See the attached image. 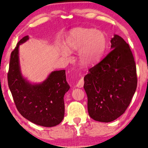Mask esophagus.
I'll use <instances>...</instances> for the list:
<instances>
[{"label": "esophagus", "instance_id": "obj_1", "mask_svg": "<svg viewBox=\"0 0 148 148\" xmlns=\"http://www.w3.org/2000/svg\"><path fill=\"white\" fill-rule=\"evenodd\" d=\"M84 79L83 78H80L77 83L76 86H77V87H78V88H82L84 86Z\"/></svg>", "mask_w": 148, "mask_h": 148}]
</instances>
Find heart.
Returning a JSON list of instances; mask_svg holds the SVG:
<instances>
[{
	"instance_id": "heart-1",
	"label": "heart",
	"mask_w": 148,
	"mask_h": 148,
	"mask_svg": "<svg viewBox=\"0 0 148 148\" xmlns=\"http://www.w3.org/2000/svg\"><path fill=\"white\" fill-rule=\"evenodd\" d=\"M69 50L77 51L80 62L89 66L98 62L104 53L107 39L103 32L88 28H78L71 30L65 40Z\"/></svg>"
}]
</instances>
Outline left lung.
<instances>
[{
  "instance_id": "left-lung-1",
  "label": "left lung",
  "mask_w": 148,
  "mask_h": 148,
  "mask_svg": "<svg viewBox=\"0 0 148 148\" xmlns=\"http://www.w3.org/2000/svg\"><path fill=\"white\" fill-rule=\"evenodd\" d=\"M111 43L108 54L84 77L88 114L102 122H112L125 112L137 86L136 64L129 45L116 34Z\"/></svg>"
}]
</instances>
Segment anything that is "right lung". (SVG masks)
I'll use <instances>...</instances> for the list:
<instances>
[{
  "label": "right lung",
  "instance_id": "1",
  "mask_svg": "<svg viewBox=\"0 0 148 148\" xmlns=\"http://www.w3.org/2000/svg\"><path fill=\"white\" fill-rule=\"evenodd\" d=\"M28 39L24 36L11 53L8 85L17 109L22 116L37 125L52 127L62 122L64 115V96L69 90L65 70L51 73L43 83L31 85L22 77L18 48Z\"/></svg>",
  "mask_w": 148,
  "mask_h": 148
}]
</instances>
